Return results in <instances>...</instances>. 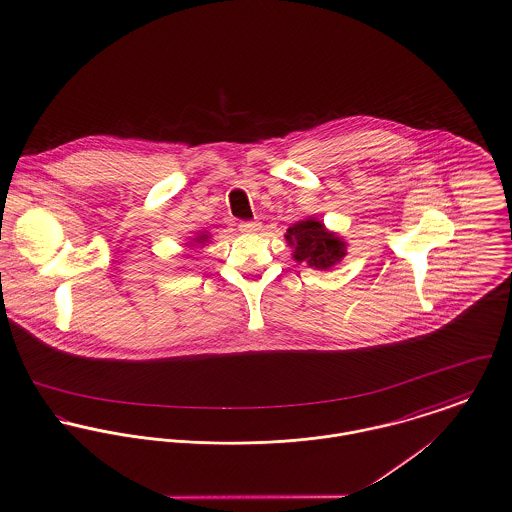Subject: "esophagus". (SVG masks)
Here are the masks:
<instances>
[{
	"mask_svg": "<svg viewBox=\"0 0 512 512\" xmlns=\"http://www.w3.org/2000/svg\"><path fill=\"white\" fill-rule=\"evenodd\" d=\"M238 229H240L242 233H258V231H260V223H256V221H242V223L238 225Z\"/></svg>",
	"mask_w": 512,
	"mask_h": 512,
	"instance_id": "1",
	"label": "esophagus"
}]
</instances>
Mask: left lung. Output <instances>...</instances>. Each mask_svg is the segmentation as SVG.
I'll use <instances>...</instances> for the list:
<instances>
[{"label": "left lung", "instance_id": "1", "mask_svg": "<svg viewBox=\"0 0 512 512\" xmlns=\"http://www.w3.org/2000/svg\"><path fill=\"white\" fill-rule=\"evenodd\" d=\"M285 240L293 248V258L315 270H328L346 256V242L338 234L330 233L315 217L289 227Z\"/></svg>", "mask_w": 512, "mask_h": 512}]
</instances>
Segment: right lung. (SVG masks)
<instances>
[{
    "label": "right lung",
    "instance_id": "1",
    "mask_svg": "<svg viewBox=\"0 0 512 512\" xmlns=\"http://www.w3.org/2000/svg\"><path fill=\"white\" fill-rule=\"evenodd\" d=\"M209 240V234L201 233L199 236H195L193 238V242H197V244H205Z\"/></svg>",
    "mask_w": 512,
    "mask_h": 512
}]
</instances>
